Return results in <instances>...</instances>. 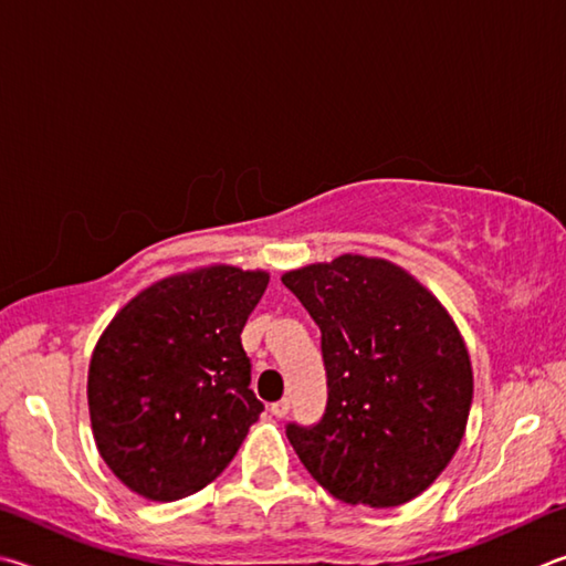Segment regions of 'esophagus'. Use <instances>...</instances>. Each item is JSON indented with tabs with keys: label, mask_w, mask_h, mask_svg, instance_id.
<instances>
[{
	"label": "esophagus",
	"mask_w": 566,
	"mask_h": 566,
	"mask_svg": "<svg viewBox=\"0 0 566 566\" xmlns=\"http://www.w3.org/2000/svg\"><path fill=\"white\" fill-rule=\"evenodd\" d=\"M271 412L275 415V418H285V415L291 412V400H289V398H283V400L273 402V405H271Z\"/></svg>",
	"instance_id": "esophagus-1"
}]
</instances>
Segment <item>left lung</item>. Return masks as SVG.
<instances>
[{"instance_id": "8db88e82", "label": "left lung", "mask_w": 566, "mask_h": 566, "mask_svg": "<svg viewBox=\"0 0 566 566\" xmlns=\"http://www.w3.org/2000/svg\"><path fill=\"white\" fill-rule=\"evenodd\" d=\"M321 328L328 402L315 424H285L305 470L348 504L398 507L458 452L472 365L440 301L410 273L345 253L283 275Z\"/></svg>"}]
</instances>
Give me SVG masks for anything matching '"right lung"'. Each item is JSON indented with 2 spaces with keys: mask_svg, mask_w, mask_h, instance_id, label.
I'll return each instance as SVG.
<instances>
[{
  "mask_svg": "<svg viewBox=\"0 0 566 566\" xmlns=\"http://www.w3.org/2000/svg\"><path fill=\"white\" fill-rule=\"evenodd\" d=\"M268 273L211 265L118 311L88 365L96 448L128 490L174 502L221 474L263 412L241 333Z\"/></svg>",
  "mask_w": 566,
  "mask_h": 566,
  "instance_id": "add662e5",
  "label": "right lung"
}]
</instances>
